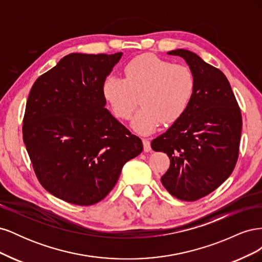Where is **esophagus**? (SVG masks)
<instances>
[{"instance_id": "esophagus-1", "label": "esophagus", "mask_w": 262, "mask_h": 262, "mask_svg": "<svg viewBox=\"0 0 262 262\" xmlns=\"http://www.w3.org/2000/svg\"><path fill=\"white\" fill-rule=\"evenodd\" d=\"M142 142H143L144 152H150V150H152V147H150V142L147 139H143Z\"/></svg>"}]
</instances>
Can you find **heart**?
<instances>
[{
	"mask_svg": "<svg viewBox=\"0 0 262 262\" xmlns=\"http://www.w3.org/2000/svg\"><path fill=\"white\" fill-rule=\"evenodd\" d=\"M195 81L188 67L172 64L155 55H140L124 68V78L109 75L102 85V94L120 119H132V128L148 134L161 123L175 122L186 112L194 93Z\"/></svg>",
	"mask_w": 262,
	"mask_h": 262,
	"instance_id": "b5f03b06",
	"label": "heart"
}]
</instances>
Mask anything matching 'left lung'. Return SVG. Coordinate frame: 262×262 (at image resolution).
I'll list each match as a JSON object with an SVG mask.
<instances>
[{"label": "left lung", "instance_id": "8db88e82", "mask_svg": "<svg viewBox=\"0 0 262 262\" xmlns=\"http://www.w3.org/2000/svg\"><path fill=\"white\" fill-rule=\"evenodd\" d=\"M167 54L187 62L194 76V93L186 112L150 146L170 160L161 178L166 190L179 200L195 201L214 191L233 172L239 152L242 114L222 71L189 50Z\"/></svg>", "mask_w": 262, "mask_h": 262}]
</instances>
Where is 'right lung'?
Masks as SVG:
<instances>
[{"label":"right lung","instance_id":"right-lung-1","mask_svg":"<svg viewBox=\"0 0 262 262\" xmlns=\"http://www.w3.org/2000/svg\"><path fill=\"white\" fill-rule=\"evenodd\" d=\"M121 57L68 54L31 87L24 143L38 180L63 201L99 202L123 165L143 149L141 139L106 109L102 85Z\"/></svg>","mask_w":262,"mask_h":262}]
</instances>
